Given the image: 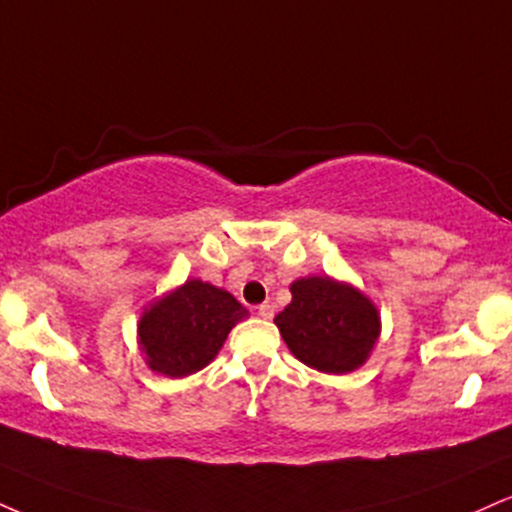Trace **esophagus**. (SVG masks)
Here are the masks:
<instances>
[{"label":"esophagus","instance_id":"34e87169","mask_svg":"<svg viewBox=\"0 0 512 512\" xmlns=\"http://www.w3.org/2000/svg\"><path fill=\"white\" fill-rule=\"evenodd\" d=\"M257 315H260L262 319H272L274 317V307L269 303H264V305L257 307Z\"/></svg>","mask_w":512,"mask_h":512}]
</instances>
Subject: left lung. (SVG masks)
Returning <instances> with one entry per match:
<instances>
[{
  "label": "left lung",
  "instance_id": "obj_1",
  "mask_svg": "<svg viewBox=\"0 0 512 512\" xmlns=\"http://www.w3.org/2000/svg\"><path fill=\"white\" fill-rule=\"evenodd\" d=\"M291 293L293 300L274 324L300 362L326 374L365 365L381 331L379 310L365 293L331 276L293 281Z\"/></svg>",
  "mask_w": 512,
  "mask_h": 512
}]
</instances>
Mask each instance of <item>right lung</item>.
<instances>
[{"label": "right lung", "instance_id": "obj_1", "mask_svg": "<svg viewBox=\"0 0 512 512\" xmlns=\"http://www.w3.org/2000/svg\"><path fill=\"white\" fill-rule=\"evenodd\" d=\"M248 310L224 288L188 279L140 315L138 343L152 372L181 379L217 357L229 331Z\"/></svg>", "mask_w": 512, "mask_h": 512}]
</instances>
